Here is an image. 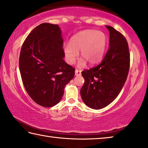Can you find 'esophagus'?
Instances as JSON below:
<instances>
[{
    "mask_svg": "<svg viewBox=\"0 0 148 148\" xmlns=\"http://www.w3.org/2000/svg\"><path fill=\"white\" fill-rule=\"evenodd\" d=\"M81 73H82V71L80 70H78V69H76V70H75V75H76V76H80L81 75Z\"/></svg>",
    "mask_w": 148,
    "mask_h": 148,
    "instance_id": "1",
    "label": "esophagus"
}]
</instances>
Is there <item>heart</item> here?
Segmentation results:
<instances>
[{"label": "heart", "instance_id": "heart-1", "mask_svg": "<svg viewBox=\"0 0 148 148\" xmlns=\"http://www.w3.org/2000/svg\"><path fill=\"white\" fill-rule=\"evenodd\" d=\"M107 43V37L104 32L95 29L84 30L72 37L70 44L65 45L64 53L66 62L74 64L80 52L79 67H83L86 61L90 64L99 62L103 57Z\"/></svg>", "mask_w": 148, "mask_h": 148}]
</instances>
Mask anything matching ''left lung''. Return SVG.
<instances>
[{
    "mask_svg": "<svg viewBox=\"0 0 148 148\" xmlns=\"http://www.w3.org/2000/svg\"><path fill=\"white\" fill-rule=\"evenodd\" d=\"M109 32V50L99 65L82 72L85 82L82 99L93 109L107 107L116 99L125 84L130 68V53L125 37L113 27Z\"/></svg>",
    "mask_w": 148,
    "mask_h": 148,
    "instance_id": "left-lung-1",
    "label": "left lung"
}]
</instances>
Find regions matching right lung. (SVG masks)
Masks as SVG:
<instances>
[{"instance_id": "add662e5", "label": "right lung", "mask_w": 148, "mask_h": 148, "mask_svg": "<svg viewBox=\"0 0 148 148\" xmlns=\"http://www.w3.org/2000/svg\"><path fill=\"white\" fill-rule=\"evenodd\" d=\"M63 39L58 25L43 23L23 42L19 58L21 77L28 95L39 105H57L75 69L66 63Z\"/></svg>"}]
</instances>
